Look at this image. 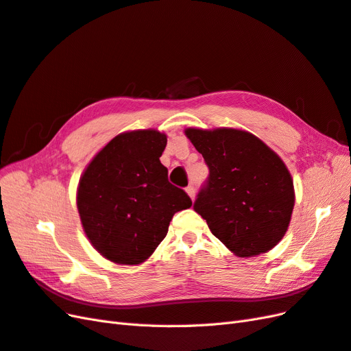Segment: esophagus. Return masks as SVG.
Wrapping results in <instances>:
<instances>
[{"label":"esophagus","instance_id":"1","mask_svg":"<svg viewBox=\"0 0 351 351\" xmlns=\"http://www.w3.org/2000/svg\"><path fill=\"white\" fill-rule=\"evenodd\" d=\"M186 193H188L189 197H191V199H194L195 198V188H194V185H188L186 186Z\"/></svg>","mask_w":351,"mask_h":351}]
</instances>
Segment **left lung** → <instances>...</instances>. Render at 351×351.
Instances as JSON below:
<instances>
[{"label": "left lung", "mask_w": 351, "mask_h": 351, "mask_svg": "<svg viewBox=\"0 0 351 351\" xmlns=\"http://www.w3.org/2000/svg\"><path fill=\"white\" fill-rule=\"evenodd\" d=\"M208 166L194 210L239 257L269 252L285 235L294 208L287 166L253 134L231 128L185 131Z\"/></svg>", "instance_id": "left-lung-1"}]
</instances>
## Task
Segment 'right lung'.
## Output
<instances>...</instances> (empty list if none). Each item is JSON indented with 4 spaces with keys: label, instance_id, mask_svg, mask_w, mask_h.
Here are the masks:
<instances>
[{
    "label": "right lung",
    "instance_id": "1",
    "mask_svg": "<svg viewBox=\"0 0 351 351\" xmlns=\"http://www.w3.org/2000/svg\"><path fill=\"white\" fill-rule=\"evenodd\" d=\"M167 138L154 129L114 136L88 165L77 212L97 252L117 265H139L163 241L173 215L193 206L160 163Z\"/></svg>",
    "mask_w": 351,
    "mask_h": 351
}]
</instances>
